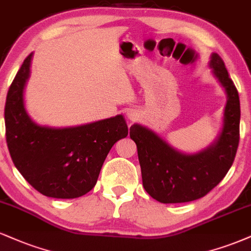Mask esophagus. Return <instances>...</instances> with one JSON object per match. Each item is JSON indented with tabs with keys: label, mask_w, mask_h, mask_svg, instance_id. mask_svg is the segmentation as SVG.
<instances>
[{
	"label": "esophagus",
	"mask_w": 251,
	"mask_h": 251,
	"mask_svg": "<svg viewBox=\"0 0 251 251\" xmlns=\"http://www.w3.org/2000/svg\"><path fill=\"white\" fill-rule=\"evenodd\" d=\"M126 115H128V119L130 121H135V120H136V117H137V114L135 113L134 110H129L128 113H126Z\"/></svg>",
	"instance_id": "esophagus-1"
}]
</instances>
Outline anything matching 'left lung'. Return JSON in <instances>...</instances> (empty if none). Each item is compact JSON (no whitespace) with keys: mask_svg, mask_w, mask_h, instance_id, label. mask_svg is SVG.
<instances>
[{"mask_svg":"<svg viewBox=\"0 0 251 251\" xmlns=\"http://www.w3.org/2000/svg\"><path fill=\"white\" fill-rule=\"evenodd\" d=\"M209 67L226 94L223 128L213 144L196 154H184L147 126H130L143 187L161 203L190 202L205 196L222 181L236 156L240 142V97L225 62L216 52L211 54Z\"/></svg>","mask_w":251,"mask_h":251,"instance_id":"left-lung-1","label":"left lung"}]
</instances>
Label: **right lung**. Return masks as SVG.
Returning <instances> with one entry per match:
<instances>
[{
  "instance_id": "1",
  "label": "right lung",
  "mask_w": 251,
  "mask_h": 251,
  "mask_svg": "<svg viewBox=\"0 0 251 251\" xmlns=\"http://www.w3.org/2000/svg\"><path fill=\"white\" fill-rule=\"evenodd\" d=\"M31 60L32 52L15 76L5 101V137L11 160L42 195L54 199L83 196L95 187L111 147L126 137L128 126L122 115L67 128L35 123L25 105Z\"/></svg>"
}]
</instances>
